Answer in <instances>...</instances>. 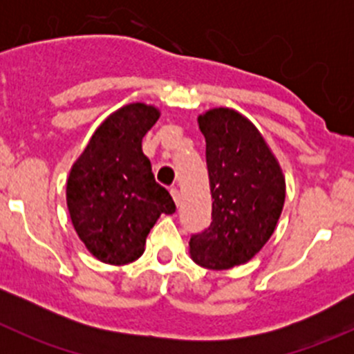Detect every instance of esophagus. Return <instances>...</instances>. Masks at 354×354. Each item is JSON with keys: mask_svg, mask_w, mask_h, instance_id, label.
Returning <instances> with one entry per match:
<instances>
[{"mask_svg": "<svg viewBox=\"0 0 354 354\" xmlns=\"http://www.w3.org/2000/svg\"><path fill=\"white\" fill-rule=\"evenodd\" d=\"M171 195H173V198H174V202H176V205H180V202H181V194H180V190H178L176 187L171 188Z\"/></svg>", "mask_w": 354, "mask_h": 354, "instance_id": "obj_1", "label": "esophagus"}]
</instances>
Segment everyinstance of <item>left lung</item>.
Here are the masks:
<instances>
[{
  "label": "left lung",
  "instance_id": "obj_1",
  "mask_svg": "<svg viewBox=\"0 0 354 354\" xmlns=\"http://www.w3.org/2000/svg\"><path fill=\"white\" fill-rule=\"evenodd\" d=\"M212 194V223L192 234L198 266L223 270L248 262L272 236L286 197L283 171L255 124L234 109L198 116Z\"/></svg>",
  "mask_w": 354,
  "mask_h": 354
}]
</instances>
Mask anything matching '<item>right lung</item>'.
Here are the masks:
<instances>
[{"mask_svg": "<svg viewBox=\"0 0 354 354\" xmlns=\"http://www.w3.org/2000/svg\"><path fill=\"white\" fill-rule=\"evenodd\" d=\"M157 120L159 111L142 102L114 111L94 131L68 176L66 203L75 231L104 263L137 260L160 214L176 210L142 152V138Z\"/></svg>", "mask_w": 354, "mask_h": 354, "instance_id": "1", "label": "right lung"}]
</instances>
